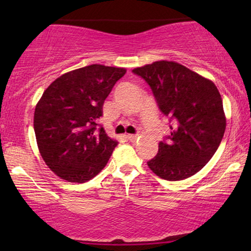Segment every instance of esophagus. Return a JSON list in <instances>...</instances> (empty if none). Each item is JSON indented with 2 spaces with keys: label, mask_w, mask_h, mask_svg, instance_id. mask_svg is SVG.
<instances>
[{
  "label": "esophagus",
  "mask_w": 251,
  "mask_h": 251,
  "mask_svg": "<svg viewBox=\"0 0 251 251\" xmlns=\"http://www.w3.org/2000/svg\"><path fill=\"white\" fill-rule=\"evenodd\" d=\"M126 138H128V140H130V142H136L137 135H128L126 136Z\"/></svg>",
  "instance_id": "esophagus-1"
}]
</instances>
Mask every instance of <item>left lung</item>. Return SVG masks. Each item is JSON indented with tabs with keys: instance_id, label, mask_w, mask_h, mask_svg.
I'll list each match as a JSON object with an SVG mask.
<instances>
[{
	"instance_id": "8db88e82",
	"label": "left lung",
	"mask_w": 251,
	"mask_h": 251,
	"mask_svg": "<svg viewBox=\"0 0 251 251\" xmlns=\"http://www.w3.org/2000/svg\"><path fill=\"white\" fill-rule=\"evenodd\" d=\"M150 85L171 133L159 143L150 169L166 180H183L207 164L224 136L226 119L218 89L208 78L175 61L132 70Z\"/></svg>"
}]
</instances>
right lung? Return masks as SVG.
Listing matches in <instances>:
<instances>
[{"instance_id": "add662e5", "label": "right lung", "mask_w": 251, "mask_h": 251, "mask_svg": "<svg viewBox=\"0 0 251 251\" xmlns=\"http://www.w3.org/2000/svg\"><path fill=\"white\" fill-rule=\"evenodd\" d=\"M125 68L90 65L56 78L34 113L37 146L61 179L85 183L104 169L118 142L98 125L102 105Z\"/></svg>"}]
</instances>
